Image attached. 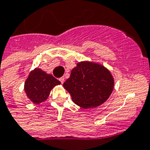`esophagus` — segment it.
Wrapping results in <instances>:
<instances>
[{
  "instance_id": "obj_1",
  "label": "esophagus",
  "mask_w": 150,
  "mask_h": 150,
  "mask_svg": "<svg viewBox=\"0 0 150 150\" xmlns=\"http://www.w3.org/2000/svg\"><path fill=\"white\" fill-rule=\"evenodd\" d=\"M64 81H65L64 77H61V78H59V81L61 82V83H64Z\"/></svg>"
}]
</instances>
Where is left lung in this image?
Masks as SVG:
<instances>
[{
	"label": "left lung",
	"mask_w": 150,
	"mask_h": 150,
	"mask_svg": "<svg viewBox=\"0 0 150 150\" xmlns=\"http://www.w3.org/2000/svg\"><path fill=\"white\" fill-rule=\"evenodd\" d=\"M110 72L101 65L88 62L77 63L63 87L74 103L83 109L96 107L105 103L113 88Z\"/></svg>",
	"instance_id": "8db88e82"
}]
</instances>
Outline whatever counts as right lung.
I'll list each match as a JSON object with an SVG mask.
<instances>
[{
	"label": "right lung",
	"instance_id": "right-lung-1",
	"mask_svg": "<svg viewBox=\"0 0 150 150\" xmlns=\"http://www.w3.org/2000/svg\"><path fill=\"white\" fill-rule=\"evenodd\" d=\"M58 84H60V81L52 75L40 69H35L25 81V91L33 103L39 104L47 99L52 88Z\"/></svg>",
	"mask_w": 150,
	"mask_h": 150
}]
</instances>
